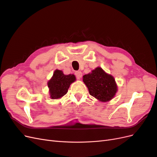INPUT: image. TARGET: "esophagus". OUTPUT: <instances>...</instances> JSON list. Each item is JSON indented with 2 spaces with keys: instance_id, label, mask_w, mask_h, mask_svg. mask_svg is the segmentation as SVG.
<instances>
[{
  "instance_id": "obj_1",
  "label": "esophagus",
  "mask_w": 157,
  "mask_h": 157,
  "mask_svg": "<svg viewBox=\"0 0 157 157\" xmlns=\"http://www.w3.org/2000/svg\"><path fill=\"white\" fill-rule=\"evenodd\" d=\"M75 75H76V77H77V79H80V78L82 77V73L81 71H76V72H75Z\"/></svg>"
}]
</instances>
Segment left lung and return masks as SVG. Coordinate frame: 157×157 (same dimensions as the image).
<instances>
[{"instance_id":"1","label":"left lung","mask_w":157,"mask_h":157,"mask_svg":"<svg viewBox=\"0 0 157 157\" xmlns=\"http://www.w3.org/2000/svg\"><path fill=\"white\" fill-rule=\"evenodd\" d=\"M83 82L90 94L101 101H108L114 97L117 86L113 76L106 73L101 67H97L91 73L83 76Z\"/></svg>"}]
</instances>
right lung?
Listing matches in <instances>:
<instances>
[{"label":"right lung","mask_w":157,"mask_h":157,"mask_svg":"<svg viewBox=\"0 0 157 157\" xmlns=\"http://www.w3.org/2000/svg\"><path fill=\"white\" fill-rule=\"evenodd\" d=\"M76 80L74 75H65L62 71L56 70L53 77L48 82L50 89V98L52 99H58L68 92L70 84Z\"/></svg>","instance_id":"obj_1"}]
</instances>
